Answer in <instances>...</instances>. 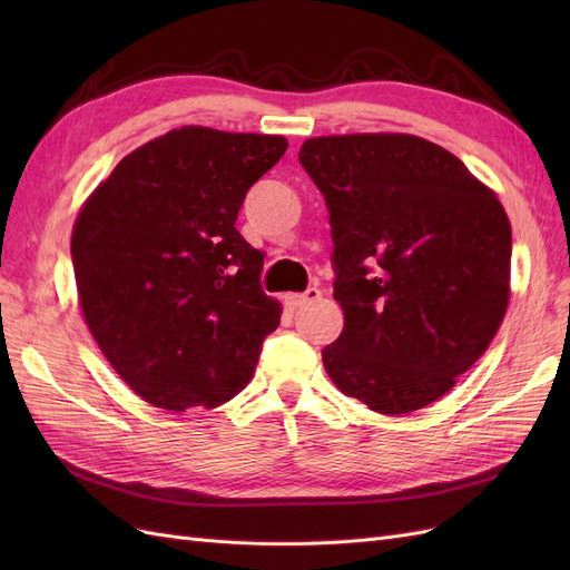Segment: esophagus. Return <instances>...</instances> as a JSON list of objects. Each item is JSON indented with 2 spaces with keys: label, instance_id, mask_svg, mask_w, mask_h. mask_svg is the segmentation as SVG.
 I'll return each mask as SVG.
<instances>
[{
  "label": "esophagus",
  "instance_id": "esophagus-1",
  "mask_svg": "<svg viewBox=\"0 0 570 570\" xmlns=\"http://www.w3.org/2000/svg\"><path fill=\"white\" fill-rule=\"evenodd\" d=\"M316 299H321V289H318V287H308L306 292H302V295H287V297H285L287 306H292V308L304 306V304L316 302Z\"/></svg>",
  "mask_w": 570,
  "mask_h": 570
}]
</instances>
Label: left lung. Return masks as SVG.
<instances>
[{
  "label": "left lung",
  "mask_w": 570,
  "mask_h": 570,
  "mask_svg": "<svg viewBox=\"0 0 570 570\" xmlns=\"http://www.w3.org/2000/svg\"><path fill=\"white\" fill-rule=\"evenodd\" d=\"M304 170L333 233L342 335L331 381L377 413H411L450 392L490 347L509 304L504 206L452 151L416 135L306 140Z\"/></svg>",
  "instance_id": "8db88e82"
}]
</instances>
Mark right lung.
I'll list each match as a JSON object with an SVG mask.
<instances>
[{
  "label": "right lung",
  "instance_id": "add662e5",
  "mask_svg": "<svg viewBox=\"0 0 570 570\" xmlns=\"http://www.w3.org/2000/svg\"><path fill=\"white\" fill-rule=\"evenodd\" d=\"M285 149L281 135L185 126L120 159L85 202L71 237L82 316L145 402L214 409L254 375L281 304L235 220Z\"/></svg>",
  "mask_w": 570,
  "mask_h": 570
}]
</instances>
